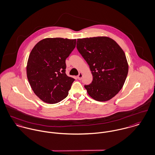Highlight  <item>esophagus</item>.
I'll list each match as a JSON object with an SVG mask.
<instances>
[{"mask_svg": "<svg viewBox=\"0 0 155 155\" xmlns=\"http://www.w3.org/2000/svg\"><path fill=\"white\" fill-rule=\"evenodd\" d=\"M82 77H83V74H82L81 72H80L79 74H78V75L77 76V78H78V80H80L82 79Z\"/></svg>", "mask_w": 155, "mask_h": 155, "instance_id": "esophagus-1", "label": "esophagus"}]
</instances>
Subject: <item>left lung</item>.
<instances>
[{"label":"left lung","instance_id":"obj_1","mask_svg":"<svg viewBox=\"0 0 155 155\" xmlns=\"http://www.w3.org/2000/svg\"><path fill=\"white\" fill-rule=\"evenodd\" d=\"M77 48L87 63L93 75L91 84L85 85L94 100L107 101L123 87L128 64L123 50L113 39L105 36L77 39Z\"/></svg>","mask_w":155,"mask_h":155}]
</instances>
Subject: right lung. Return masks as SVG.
<instances>
[{"instance_id": "1", "label": "right lung", "mask_w": 155, "mask_h": 155, "mask_svg": "<svg viewBox=\"0 0 155 155\" xmlns=\"http://www.w3.org/2000/svg\"><path fill=\"white\" fill-rule=\"evenodd\" d=\"M76 45V39L45 38L30 53L27 77L31 89L42 101L56 104L68 95L75 79L66 74V59Z\"/></svg>"}]
</instances>
